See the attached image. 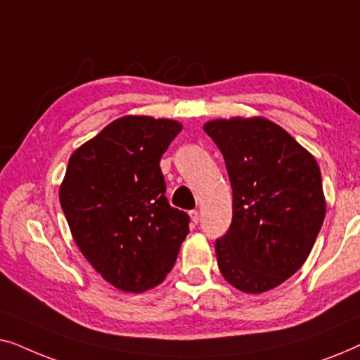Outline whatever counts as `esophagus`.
<instances>
[{
  "instance_id": "obj_1",
  "label": "esophagus",
  "mask_w": 360,
  "mask_h": 360,
  "mask_svg": "<svg viewBox=\"0 0 360 360\" xmlns=\"http://www.w3.org/2000/svg\"><path fill=\"white\" fill-rule=\"evenodd\" d=\"M190 221H191V224H198V221H200L198 211H190Z\"/></svg>"
}]
</instances>
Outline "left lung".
<instances>
[{"mask_svg":"<svg viewBox=\"0 0 360 360\" xmlns=\"http://www.w3.org/2000/svg\"><path fill=\"white\" fill-rule=\"evenodd\" d=\"M203 129L224 157L233 223L216 240L219 272L240 292H269L311 252L326 214L318 162L262 116L218 117Z\"/></svg>","mask_w":360,"mask_h":360,"instance_id":"1","label":"left lung"}]
</instances>
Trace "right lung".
<instances>
[{"mask_svg":"<svg viewBox=\"0 0 360 360\" xmlns=\"http://www.w3.org/2000/svg\"><path fill=\"white\" fill-rule=\"evenodd\" d=\"M165 117L127 115L68 159L58 200L72 238L112 287L144 293L164 282L188 234V214L165 198L160 157L181 131Z\"/></svg>","mask_w":360,"mask_h":360,"instance_id":"right-lung-1","label":"right lung"}]
</instances>
